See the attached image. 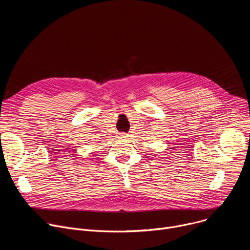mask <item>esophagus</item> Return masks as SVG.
<instances>
[{
	"mask_svg": "<svg viewBox=\"0 0 250 250\" xmlns=\"http://www.w3.org/2000/svg\"><path fill=\"white\" fill-rule=\"evenodd\" d=\"M119 136H120V138H128V134L125 133V132L119 133Z\"/></svg>",
	"mask_w": 250,
	"mask_h": 250,
	"instance_id": "1",
	"label": "esophagus"
}]
</instances>
